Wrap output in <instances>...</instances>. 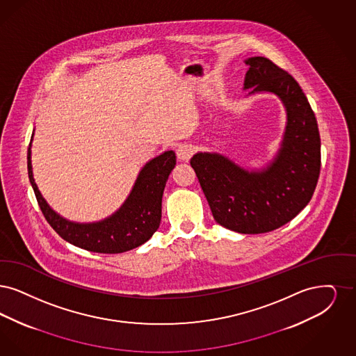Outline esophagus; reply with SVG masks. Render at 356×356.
<instances>
[{
    "label": "esophagus",
    "mask_w": 356,
    "mask_h": 356,
    "mask_svg": "<svg viewBox=\"0 0 356 356\" xmlns=\"http://www.w3.org/2000/svg\"><path fill=\"white\" fill-rule=\"evenodd\" d=\"M194 154V147L191 145L182 143L178 146L177 149V155L181 161H188L191 158V155Z\"/></svg>",
    "instance_id": "obj_1"
}]
</instances>
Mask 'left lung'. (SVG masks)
Wrapping results in <instances>:
<instances>
[{
    "instance_id": "obj_1",
    "label": "left lung",
    "mask_w": 356,
    "mask_h": 356,
    "mask_svg": "<svg viewBox=\"0 0 356 356\" xmlns=\"http://www.w3.org/2000/svg\"><path fill=\"white\" fill-rule=\"evenodd\" d=\"M245 89L279 95L287 126L275 161L248 172L219 154L198 153L190 161L220 226L242 234H262L294 219L311 201L321 172V137L315 114L299 83L266 57H251Z\"/></svg>"
}]
</instances>
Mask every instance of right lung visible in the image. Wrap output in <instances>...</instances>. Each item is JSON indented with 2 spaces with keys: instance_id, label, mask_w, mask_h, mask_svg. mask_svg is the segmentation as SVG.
Here are the masks:
<instances>
[{
  "instance_id": "1",
  "label": "right lung",
  "mask_w": 356,
  "mask_h": 356,
  "mask_svg": "<svg viewBox=\"0 0 356 356\" xmlns=\"http://www.w3.org/2000/svg\"><path fill=\"white\" fill-rule=\"evenodd\" d=\"M174 152H166L152 159L140 170L124 206L113 216L98 223H72L57 216L42 198L33 178L31 145L28 149V174L38 206L47 220L62 239L77 248L102 252L120 254L138 248L149 241L156 232L162 217V195L175 168Z\"/></svg>"
}]
</instances>
